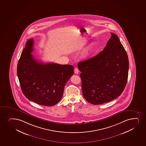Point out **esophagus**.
<instances>
[{
    "label": "esophagus",
    "instance_id": "esophagus-1",
    "mask_svg": "<svg viewBox=\"0 0 146 146\" xmlns=\"http://www.w3.org/2000/svg\"><path fill=\"white\" fill-rule=\"evenodd\" d=\"M79 72V69L77 68H75L74 69V73L75 74H78V73Z\"/></svg>",
    "mask_w": 146,
    "mask_h": 146
}]
</instances>
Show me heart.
Returning a JSON list of instances; mask_svg holds the SVG:
<instances>
[{
    "mask_svg": "<svg viewBox=\"0 0 146 146\" xmlns=\"http://www.w3.org/2000/svg\"><path fill=\"white\" fill-rule=\"evenodd\" d=\"M95 51V47L94 45L91 44L88 47L82 55V57L84 58H87L92 55Z\"/></svg>",
    "mask_w": 146,
    "mask_h": 146,
    "instance_id": "obj_1",
    "label": "heart"
}]
</instances>
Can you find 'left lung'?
Listing matches in <instances>:
<instances>
[{
  "mask_svg": "<svg viewBox=\"0 0 146 146\" xmlns=\"http://www.w3.org/2000/svg\"><path fill=\"white\" fill-rule=\"evenodd\" d=\"M111 34L103 51L78 64L82 72V94L93 105H101L118 97L127 84V55L118 36Z\"/></svg>",
  "mask_w": 146,
  "mask_h": 146,
  "instance_id": "left-lung-1",
  "label": "left lung"
}]
</instances>
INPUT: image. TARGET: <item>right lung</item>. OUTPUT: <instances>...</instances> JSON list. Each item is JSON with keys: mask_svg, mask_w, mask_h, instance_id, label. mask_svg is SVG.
I'll use <instances>...</instances> for the list:
<instances>
[{"mask_svg": "<svg viewBox=\"0 0 146 146\" xmlns=\"http://www.w3.org/2000/svg\"><path fill=\"white\" fill-rule=\"evenodd\" d=\"M34 40L26 41L17 67L21 89L28 99L45 106H53L62 99L64 88L74 73L71 65L44 64L31 53Z\"/></svg>", "mask_w": 146, "mask_h": 146, "instance_id": "right-lung-1", "label": "right lung"}]
</instances>
